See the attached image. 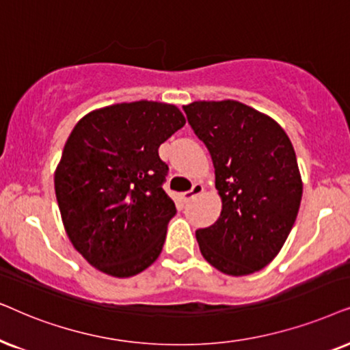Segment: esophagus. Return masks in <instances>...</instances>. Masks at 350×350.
<instances>
[{"label":"esophagus","instance_id":"1","mask_svg":"<svg viewBox=\"0 0 350 350\" xmlns=\"http://www.w3.org/2000/svg\"><path fill=\"white\" fill-rule=\"evenodd\" d=\"M204 190V187H203V184H200V183H197V184H193V187L189 190V192H184L183 193V197H184V200L185 202H189V200H192L193 197H197V195H200Z\"/></svg>","mask_w":350,"mask_h":350}]
</instances>
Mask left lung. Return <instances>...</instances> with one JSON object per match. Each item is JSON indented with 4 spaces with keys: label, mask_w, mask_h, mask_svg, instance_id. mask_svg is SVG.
I'll return each instance as SVG.
<instances>
[{
    "label": "left lung",
    "mask_w": 350,
    "mask_h": 350,
    "mask_svg": "<svg viewBox=\"0 0 350 350\" xmlns=\"http://www.w3.org/2000/svg\"><path fill=\"white\" fill-rule=\"evenodd\" d=\"M184 111L211 153L221 216L195 232L203 258L232 277L264 269L296 221L302 179L295 148L270 116L239 100H197Z\"/></svg>",
    "instance_id": "obj_1"
}]
</instances>
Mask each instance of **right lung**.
I'll return each mask as SVG.
<instances>
[{
    "label": "right lung",
    "instance_id": "add662e5",
    "mask_svg": "<svg viewBox=\"0 0 350 350\" xmlns=\"http://www.w3.org/2000/svg\"><path fill=\"white\" fill-rule=\"evenodd\" d=\"M185 124L176 105L123 102L75 124L54 174L60 216L75 250L110 277L155 262L174 202L163 190L158 147Z\"/></svg>",
    "mask_w": 350,
    "mask_h": 350
}]
</instances>
